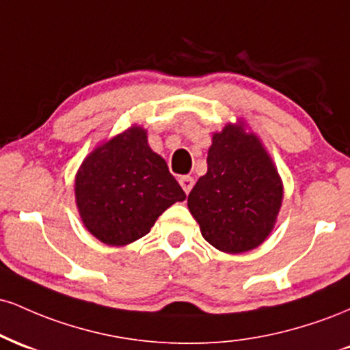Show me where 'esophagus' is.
<instances>
[{
  "label": "esophagus",
  "instance_id": "1",
  "mask_svg": "<svg viewBox=\"0 0 350 350\" xmlns=\"http://www.w3.org/2000/svg\"><path fill=\"white\" fill-rule=\"evenodd\" d=\"M179 184H180V187L184 189V192H186V194H189V192H191L192 186H194V179H192L191 176H183V178L179 179Z\"/></svg>",
  "mask_w": 350,
  "mask_h": 350
}]
</instances>
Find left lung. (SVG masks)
<instances>
[{
  "label": "left lung",
  "instance_id": "obj_1",
  "mask_svg": "<svg viewBox=\"0 0 350 350\" xmlns=\"http://www.w3.org/2000/svg\"><path fill=\"white\" fill-rule=\"evenodd\" d=\"M283 184L258 136L228 123L212 138L207 172L187 198L200 234L217 250L243 253L270 235Z\"/></svg>",
  "mask_w": 350,
  "mask_h": 350
}]
</instances>
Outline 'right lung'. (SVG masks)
I'll use <instances>...</instances> for the list:
<instances>
[{
  "label": "right lung",
  "mask_w": 350,
  "mask_h": 350,
  "mask_svg": "<svg viewBox=\"0 0 350 350\" xmlns=\"http://www.w3.org/2000/svg\"><path fill=\"white\" fill-rule=\"evenodd\" d=\"M184 199L166 161L148 146L142 126H131L92 151L75 176L83 226L111 247L142 239L167 207Z\"/></svg>",
  "instance_id": "obj_1"
}]
</instances>
